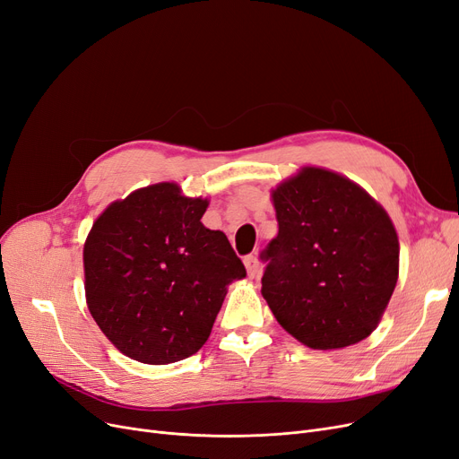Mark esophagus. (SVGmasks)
<instances>
[{"label": "esophagus", "instance_id": "1", "mask_svg": "<svg viewBox=\"0 0 459 459\" xmlns=\"http://www.w3.org/2000/svg\"><path fill=\"white\" fill-rule=\"evenodd\" d=\"M244 264L247 268V275L249 277H256L258 273H261V263H258V258L255 255H247L244 258Z\"/></svg>", "mask_w": 459, "mask_h": 459}]
</instances>
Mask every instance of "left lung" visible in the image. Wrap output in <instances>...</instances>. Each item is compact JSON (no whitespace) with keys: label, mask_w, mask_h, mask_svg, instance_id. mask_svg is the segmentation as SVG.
I'll return each mask as SVG.
<instances>
[{"label":"left lung","mask_w":459,"mask_h":459,"mask_svg":"<svg viewBox=\"0 0 459 459\" xmlns=\"http://www.w3.org/2000/svg\"><path fill=\"white\" fill-rule=\"evenodd\" d=\"M279 232L263 258V296L277 323L318 351L377 328L400 273L392 219L360 186L304 167L272 191Z\"/></svg>","instance_id":"left-lung-1"}]
</instances>
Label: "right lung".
<instances>
[{"label": "right lung", "mask_w": 459, "mask_h": 459, "mask_svg": "<svg viewBox=\"0 0 459 459\" xmlns=\"http://www.w3.org/2000/svg\"><path fill=\"white\" fill-rule=\"evenodd\" d=\"M206 208V198L155 184L112 203L86 238L88 309L133 360L161 366L195 354L229 283L246 277L227 236L201 223Z\"/></svg>", "instance_id": "add662e5"}]
</instances>
